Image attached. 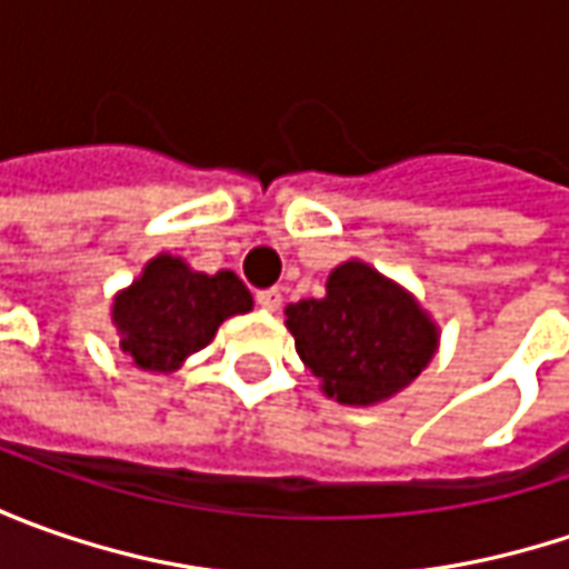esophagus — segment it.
I'll return each instance as SVG.
<instances>
[{
    "label": "esophagus",
    "instance_id": "34e87169",
    "mask_svg": "<svg viewBox=\"0 0 569 569\" xmlns=\"http://www.w3.org/2000/svg\"><path fill=\"white\" fill-rule=\"evenodd\" d=\"M256 303H259L266 313H278V310H281V291H274V288L259 291V295H256Z\"/></svg>",
    "mask_w": 569,
    "mask_h": 569
}]
</instances>
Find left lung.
I'll list each match as a JSON object with an SVG mask.
<instances>
[{
    "instance_id": "8db88e82",
    "label": "left lung",
    "mask_w": 569,
    "mask_h": 569,
    "mask_svg": "<svg viewBox=\"0 0 569 569\" xmlns=\"http://www.w3.org/2000/svg\"><path fill=\"white\" fill-rule=\"evenodd\" d=\"M284 317L300 361L341 405L392 399L430 363L440 341L425 307L361 259L332 269L326 297L288 303Z\"/></svg>"
}]
</instances>
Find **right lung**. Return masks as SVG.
Wrapping results in <instances>:
<instances>
[{"label": "right lung", "instance_id": "right-lung-1", "mask_svg": "<svg viewBox=\"0 0 569 569\" xmlns=\"http://www.w3.org/2000/svg\"><path fill=\"white\" fill-rule=\"evenodd\" d=\"M250 310L252 295L233 272H196L180 256L161 252L113 297L110 319L136 367L170 373L202 351L224 319Z\"/></svg>", "mask_w": 569, "mask_h": 569}]
</instances>
